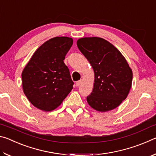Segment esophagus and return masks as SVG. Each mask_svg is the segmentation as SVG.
<instances>
[{"label":"esophagus","mask_w":156,"mask_h":156,"mask_svg":"<svg viewBox=\"0 0 156 156\" xmlns=\"http://www.w3.org/2000/svg\"><path fill=\"white\" fill-rule=\"evenodd\" d=\"M82 83H83V80H78V81H77L76 83V85L77 86V87H78V86H80V84H82Z\"/></svg>","instance_id":"34e87169"}]
</instances>
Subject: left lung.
<instances>
[{
	"label": "left lung",
	"instance_id": "obj_1",
	"mask_svg": "<svg viewBox=\"0 0 156 156\" xmlns=\"http://www.w3.org/2000/svg\"><path fill=\"white\" fill-rule=\"evenodd\" d=\"M77 46L93 68L94 89L87 97L98 112L115 109L127 97L133 73L125 57L109 42L98 37L78 39Z\"/></svg>",
	"mask_w": 156,
	"mask_h": 156
}]
</instances>
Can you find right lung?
I'll list each match as a JSON object with an SVG mask.
<instances>
[{
  "instance_id": "obj_1",
  "label": "right lung",
  "mask_w": 156,
  "mask_h": 156,
  "mask_svg": "<svg viewBox=\"0 0 156 156\" xmlns=\"http://www.w3.org/2000/svg\"><path fill=\"white\" fill-rule=\"evenodd\" d=\"M72 44L69 37L51 38L36 50L23 69V91L38 109H55L72 90L73 82L63 62Z\"/></svg>"
}]
</instances>
